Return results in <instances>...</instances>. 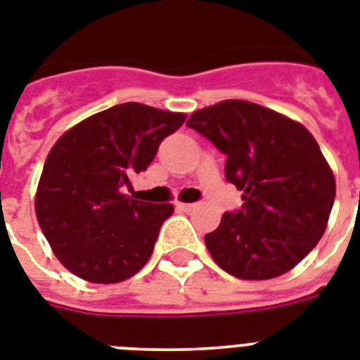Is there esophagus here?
<instances>
[{"instance_id":"34e87169","label":"esophagus","mask_w":360,"mask_h":360,"mask_svg":"<svg viewBox=\"0 0 360 360\" xmlns=\"http://www.w3.org/2000/svg\"><path fill=\"white\" fill-rule=\"evenodd\" d=\"M175 208H177V210H183V212H190V210H194L195 208V203H181V201H177V203H175Z\"/></svg>"}]
</instances>
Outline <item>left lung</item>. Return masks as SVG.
Segmentation results:
<instances>
[{
  "instance_id": "obj_1",
  "label": "left lung",
  "mask_w": 360,
  "mask_h": 360,
  "mask_svg": "<svg viewBox=\"0 0 360 360\" xmlns=\"http://www.w3.org/2000/svg\"><path fill=\"white\" fill-rule=\"evenodd\" d=\"M186 126L226 155L225 177L243 192L205 245L241 280L288 273L309 255L335 201L333 172L302 124L264 105L223 101L195 111Z\"/></svg>"
}]
</instances>
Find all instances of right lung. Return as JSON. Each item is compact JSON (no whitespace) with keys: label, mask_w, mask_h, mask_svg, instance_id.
<instances>
[{"label":"right lung","mask_w":360,"mask_h":360,"mask_svg":"<svg viewBox=\"0 0 360 360\" xmlns=\"http://www.w3.org/2000/svg\"><path fill=\"white\" fill-rule=\"evenodd\" d=\"M185 113L126 102L72 126L51 148L38 190L36 217L54 256L93 283L128 280L146 265L170 203L124 194Z\"/></svg>","instance_id":"right-lung-1"}]
</instances>
